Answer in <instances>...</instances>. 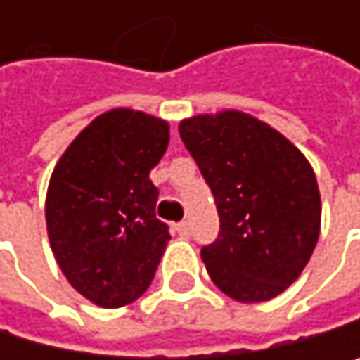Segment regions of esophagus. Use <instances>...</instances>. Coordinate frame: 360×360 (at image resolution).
I'll return each mask as SVG.
<instances>
[{
  "mask_svg": "<svg viewBox=\"0 0 360 360\" xmlns=\"http://www.w3.org/2000/svg\"><path fill=\"white\" fill-rule=\"evenodd\" d=\"M174 231L181 235V238H188V235H190V224L188 222H176L174 224Z\"/></svg>",
  "mask_w": 360,
  "mask_h": 360,
  "instance_id": "1",
  "label": "esophagus"
}]
</instances>
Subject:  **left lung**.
I'll use <instances>...</instances> for the list:
<instances>
[{
	"label": "left lung",
	"mask_w": 360,
	"mask_h": 360,
	"mask_svg": "<svg viewBox=\"0 0 360 360\" xmlns=\"http://www.w3.org/2000/svg\"><path fill=\"white\" fill-rule=\"evenodd\" d=\"M179 134L210 186L220 233L200 248L212 281L240 302L292 285L320 238L322 202L307 158L244 112L186 118Z\"/></svg>",
	"instance_id": "left-lung-1"
}]
</instances>
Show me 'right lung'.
Returning <instances> with one entry per match:
<instances>
[{"label": "right lung", "mask_w": 360, "mask_h": 360, "mask_svg": "<svg viewBox=\"0 0 360 360\" xmlns=\"http://www.w3.org/2000/svg\"><path fill=\"white\" fill-rule=\"evenodd\" d=\"M168 122L127 108L96 116L53 168L45 218L64 276L103 309L140 298L170 240L148 179L168 146Z\"/></svg>", "instance_id": "add662e5"}]
</instances>
